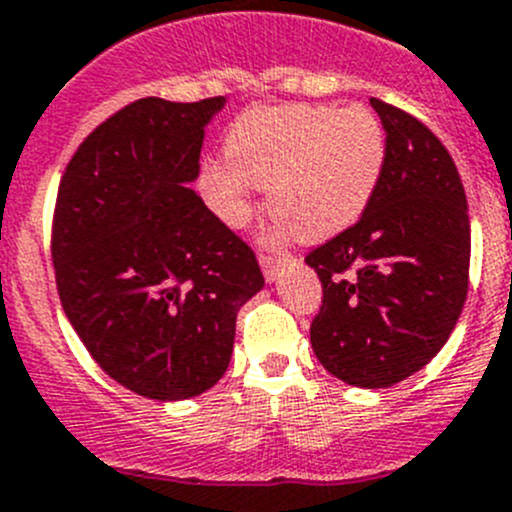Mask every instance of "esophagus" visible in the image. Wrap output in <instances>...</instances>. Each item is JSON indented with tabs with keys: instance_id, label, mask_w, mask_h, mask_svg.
<instances>
[{
	"instance_id": "34e87169",
	"label": "esophagus",
	"mask_w": 512,
	"mask_h": 512,
	"mask_svg": "<svg viewBox=\"0 0 512 512\" xmlns=\"http://www.w3.org/2000/svg\"><path fill=\"white\" fill-rule=\"evenodd\" d=\"M286 261H288V256H266V254L258 256V263H261V268H263V278H266L268 283L276 281L278 268H281Z\"/></svg>"
}]
</instances>
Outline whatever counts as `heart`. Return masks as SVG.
Wrapping results in <instances>:
<instances>
[{"mask_svg":"<svg viewBox=\"0 0 512 512\" xmlns=\"http://www.w3.org/2000/svg\"><path fill=\"white\" fill-rule=\"evenodd\" d=\"M226 161L201 171V189L219 219L244 229L254 189L268 191L281 231L326 241L351 229L383 181L388 141L381 121L363 106L286 104L241 114L224 144Z\"/></svg>","mask_w":512,"mask_h":512,"instance_id":"obj_1","label":"heart"}]
</instances>
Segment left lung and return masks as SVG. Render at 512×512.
Segmentation results:
<instances>
[{"label":"left lung","mask_w":512,"mask_h":512,"mask_svg":"<svg viewBox=\"0 0 512 512\" xmlns=\"http://www.w3.org/2000/svg\"><path fill=\"white\" fill-rule=\"evenodd\" d=\"M388 141L383 181L356 226L311 251L323 283L311 346L356 388H391L445 346L468 296V201L438 136L371 99Z\"/></svg>","instance_id":"8db88e82"}]
</instances>
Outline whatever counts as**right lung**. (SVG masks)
<instances>
[{
  "label": "right lung",
  "instance_id": "obj_1",
  "mask_svg": "<svg viewBox=\"0 0 512 512\" xmlns=\"http://www.w3.org/2000/svg\"><path fill=\"white\" fill-rule=\"evenodd\" d=\"M224 106L226 96L134 101L86 136L59 184L52 258L64 313L91 358L151 401L221 381L236 313L263 288L254 251L191 189Z\"/></svg>",
  "mask_w": 512,
  "mask_h": 512
}]
</instances>
